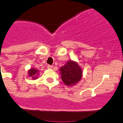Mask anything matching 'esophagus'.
Masks as SVG:
<instances>
[{"mask_svg":"<svg viewBox=\"0 0 123 123\" xmlns=\"http://www.w3.org/2000/svg\"><path fill=\"white\" fill-rule=\"evenodd\" d=\"M47 68H49V69H51V68H53V65H49L47 66Z\"/></svg>","mask_w":123,"mask_h":123,"instance_id":"esophagus-1","label":"esophagus"}]
</instances>
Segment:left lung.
I'll return each instance as SVG.
<instances>
[{"label":"left lung","instance_id":"8db88e82","mask_svg":"<svg viewBox=\"0 0 123 123\" xmlns=\"http://www.w3.org/2000/svg\"><path fill=\"white\" fill-rule=\"evenodd\" d=\"M63 82L67 86H73L81 80L82 71L77 62L68 61L59 69Z\"/></svg>","mask_w":123,"mask_h":123}]
</instances>
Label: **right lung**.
<instances>
[{"instance_id":"right-lung-1","label":"right lung","mask_w":123,"mask_h":123,"mask_svg":"<svg viewBox=\"0 0 123 123\" xmlns=\"http://www.w3.org/2000/svg\"><path fill=\"white\" fill-rule=\"evenodd\" d=\"M38 72V70L32 68L30 69L29 71H28V74H29V76H31L33 80H35V79L37 78V76L39 74Z\"/></svg>"}]
</instances>
